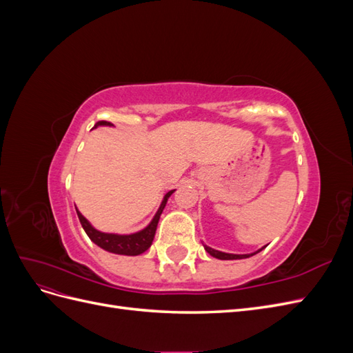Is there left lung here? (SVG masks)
<instances>
[{
  "instance_id": "left-lung-1",
  "label": "left lung",
  "mask_w": 353,
  "mask_h": 353,
  "mask_svg": "<svg viewBox=\"0 0 353 353\" xmlns=\"http://www.w3.org/2000/svg\"><path fill=\"white\" fill-rule=\"evenodd\" d=\"M205 249H206V252H208L210 256H213V258L222 259V261H231V259H244V258H250V256H253V254H256V253H259L263 248H262L261 250L256 252V253H250V254H231V253H223V252L213 250V249L208 248V245H205Z\"/></svg>"
}]
</instances>
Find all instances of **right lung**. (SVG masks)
I'll list each match as a JSON object with an SVG mask.
<instances>
[{"label": "right lung", "instance_id": "right-lung-1", "mask_svg": "<svg viewBox=\"0 0 353 353\" xmlns=\"http://www.w3.org/2000/svg\"><path fill=\"white\" fill-rule=\"evenodd\" d=\"M113 125L108 121H100L97 122V125ZM94 126V128H95ZM174 193L172 191H169V193L165 196L162 205H160L156 216L153 218V221L150 222V225H148L147 228H144L143 231L140 232H135V234H130V236H117V234H105V232H100L95 228L91 227V223L85 219L81 213L77 210L78 213V218L81 221V225L82 228L85 230V232H87V236L97 244L100 245L101 249L108 250V252H112V253H116V254H126V256H137V254H141L144 253L148 248H150L152 243H153V239H154V234H156V230H157V223H159V219H160V215H162V212L166 206V201L169 199V196Z\"/></svg>", "mask_w": 353, "mask_h": 353}]
</instances>
